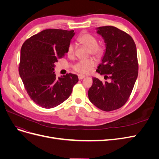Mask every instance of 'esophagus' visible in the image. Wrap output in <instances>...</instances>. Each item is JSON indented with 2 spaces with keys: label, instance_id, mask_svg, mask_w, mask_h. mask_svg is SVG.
I'll return each mask as SVG.
<instances>
[{
  "label": "esophagus",
  "instance_id": "1",
  "mask_svg": "<svg viewBox=\"0 0 159 159\" xmlns=\"http://www.w3.org/2000/svg\"><path fill=\"white\" fill-rule=\"evenodd\" d=\"M78 79H79V80H82V79H84V78H85V75L79 74V75H78Z\"/></svg>",
  "mask_w": 159,
  "mask_h": 159
}]
</instances>
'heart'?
I'll return each instance as SVG.
<instances>
[{
    "instance_id": "obj_1",
    "label": "heart",
    "mask_w": 159,
    "mask_h": 159,
    "mask_svg": "<svg viewBox=\"0 0 159 159\" xmlns=\"http://www.w3.org/2000/svg\"><path fill=\"white\" fill-rule=\"evenodd\" d=\"M78 41L89 48V54L95 57H100L103 54V48L98 44V38L94 35L89 32H82L78 38ZM74 53V45L70 43L67 48V54L71 56ZM95 61L92 58L81 60L76 63L74 66L73 69L76 72L81 74H89L95 66Z\"/></svg>"
}]
</instances>
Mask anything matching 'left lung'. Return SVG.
<instances>
[{
    "label": "left lung",
    "instance_id": "obj_1",
    "mask_svg": "<svg viewBox=\"0 0 159 159\" xmlns=\"http://www.w3.org/2000/svg\"><path fill=\"white\" fill-rule=\"evenodd\" d=\"M97 29L103 38L106 50L96 71L105 75L111 82L93 78L88 98L98 108L111 111L123 107L132 92L138 76L137 48L132 37L116 27L106 26Z\"/></svg>",
    "mask_w": 159,
    "mask_h": 159
}]
</instances>
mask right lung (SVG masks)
Masks as SVG:
<instances>
[{"mask_svg": "<svg viewBox=\"0 0 159 159\" xmlns=\"http://www.w3.org/2000/svg\"><path fill=\"white\" fill-rule=\"evenodd\" d=\"M74 30L46 29L33 35L23 43L18 71L27 93L39 106L50 109L68 99L78 75L67 74L57 78L55 63L63 57Z\"/></svg>", "mask_w": 159, "mask_h": 159, "instance_id": "1", "label": "right lung"}]
</instances>
